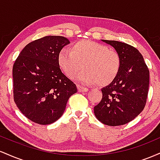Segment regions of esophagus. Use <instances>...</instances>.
Masks as SVG:
<instances>
[{
	"label": "esophagus",
	"mask_w": 160,
	"mask_h": 160,
	"mask_svg": "<svg viewBox=\"0 0 160 160\" xmlns=\"http://www.w3.org/2000/svg\"><path fill=\"white\" fill-rule=\"evenodd\" d=\"M78 89L79 92H88L89 91L88 88L83 87V86H82L80 85H78Z\"/></svg>",
	"instance_id": "1"
}]
</instances>
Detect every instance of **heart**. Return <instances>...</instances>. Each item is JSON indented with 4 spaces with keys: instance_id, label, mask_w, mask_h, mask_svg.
I'll use <instances>...</instances> for the list:
<instances>
[{
    "instance_id": "b5f03b06",
    "label": "heart",
    "mask_w": 160,
    "mask_h": 160,
    "mask_svg": "<svg viewBox=\"0 0 160 160\" xmlns=\"http://www.w3.org/2000/svg\"><path fill=\"white\" fill-rule=\"evenodd\" d=\"M58 65L65 76L73 78L81 68L76 80L83 84L105 86L117 78L120 69V54L107 46L88 40H79L71 49L62 48L58 54Z\"/></svg>"
}]
</instances>
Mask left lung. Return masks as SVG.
<instances>
[{"mask_svg":"<svg viewBox=\"0 0 160 160\" xmlns=\"http://www.w3.org/2000/svg\"><path fill=\"white\" fill-rule=\"evenodd\" d=\"M120 54V69L111 84L102 88V99L94 107L95 117L108 126L129 122L144 110L149 89L150 71L136 48L117 40H102Z\"/></svg>","mask_w":160,"mask_h":160,"instance_id":"8db88e82","label":"left lung"}]
</instances>
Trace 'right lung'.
<instances>
[{
	"mask_svg": "<svg viewBox=\"0 0 160 160\" xmlns=\"http://www.w3.org/2000/svg\"><path fill=\"white\" fill-rule=\"evenodd\" d=\"M69 43L64 37L46 36L25 46L14 62V102L35 123L56 122L63 114L70 97L78 92L57 61L59 51Z\"/></svg>",
	"mask_w": 160,
	"mask_h": 160,
	"instance_id": "add662e5",
	"label": "right lung"
}]
</instances>
